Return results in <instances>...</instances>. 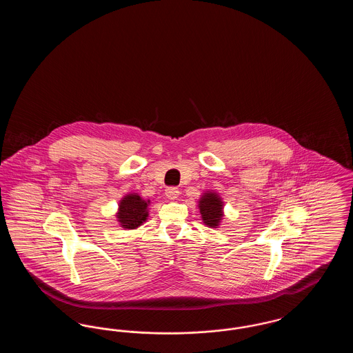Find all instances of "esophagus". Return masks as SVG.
<instances>
[{"label": "esophagus", "instance_id": "esophagus-1", "mask_svg": "<svg viewBox=\"0 0 353 353\" xmlns=\"http://www.w3.org/2000/svg\"><path fill=\"white\" fill-rule=\"evenodd\" d=\"M165 194H167L169 200H176L179 197V194H180V190L177 188H174V186H170V188H167Z\"/></svg>", "mask_w": 353, "mask_h": 353}]
</instances>
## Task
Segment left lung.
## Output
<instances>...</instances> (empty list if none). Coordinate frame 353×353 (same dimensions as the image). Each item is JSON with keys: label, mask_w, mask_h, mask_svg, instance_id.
I'll return each mask as SVG.
<instances>
[{"label": "left lung", "mask_w": 353, "mask_h": 353, "mask_svg": "<svg viewBox=\"0 0 353 353\" xmlns=\"http://www.w3.org/2000/svg\"><path fill=\"white\" fill-rule=\"evenodd\" d=\"M222 201L216 193H205L200 200V213L205 225L217 228L222 219Z\"/></svg>", "instance_id": "obj_1"}]
</instances>
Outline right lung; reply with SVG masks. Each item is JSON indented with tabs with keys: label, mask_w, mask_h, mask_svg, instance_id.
Here are the masks:
<instances>
[{
	"label": "right lung",
	"mask_w": 353,
	"mask_h": 353,
	"mask_svg": "<svg viewBox=\"0 0 353 353\" xmlns=\"http://www.w3.org/2000/svg\"><path fill=\"white\" fill-rule=\"evenodd\" d=\"M148 202L137 194L125 196L119 205L118 219L125 229L139 228L148 217Z\"/></svg>",
	"instance_id": "obj_1"
}]
</instances>
